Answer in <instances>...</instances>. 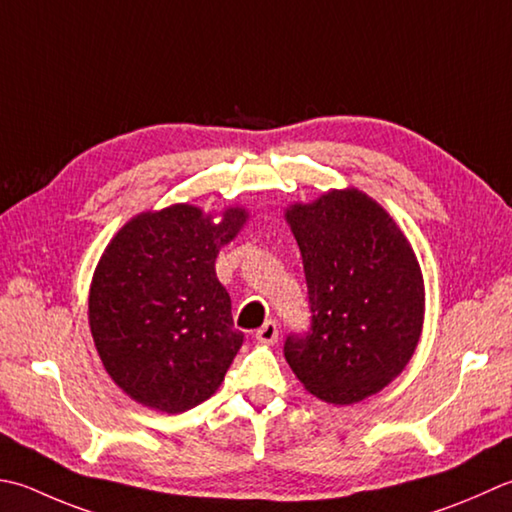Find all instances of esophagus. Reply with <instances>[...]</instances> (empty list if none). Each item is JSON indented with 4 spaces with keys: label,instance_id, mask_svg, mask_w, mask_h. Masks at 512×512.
Masks as SVG:
<instances>
[{
    "label": "esophagus",
    "instance_id": "esophagus-1",
    "mask_svg": "<svg viewBox=\"0 0 512 512\" xmlns=\"http://www.w3.org/2000/svg\"><path fill=\"white\" fill-rule=\"evenodd\" d=\"M255 337H257V342H259V344H266V346H270V344H275V342H277V337H279V328H277V324L273 322V319H268V322H264V326H262V328H257Z\"/></svg>",
    "mask_w": 512,
    "mask_h": 512
}]
</instances>
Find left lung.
Here are the masks:
<instances>
[{"label":"left lung","mask_w":512,"mask_h":512,"mask_svg":"<svg viewBox=\"0 0 512 512\" xmlns=\"http://www.w3.org/2000/svg\"><path fill=\"white\" fill-rule=\"evenodd\" d=\"M284 217L302 253L313 324L284 355L310 395L348 406L386 388L424 328V275L388 210L359 188H330Z\"/></svg>","instance_id":"left-lung-1"}]
</instances>
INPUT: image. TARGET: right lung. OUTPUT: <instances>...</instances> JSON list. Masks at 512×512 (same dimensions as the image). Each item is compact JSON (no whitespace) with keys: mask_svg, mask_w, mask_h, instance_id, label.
Here are the masks:
<instances>
[{"mask_svg":"<svg viewBox=\"0 0 512 512\" xmlns=\"http://www.w3.org/2000/svg\"><path fill=\"white\" fill-rule=\"evenodd\" d=\"M248 210H146L117 230L88 290L90 335L110 379L137 404L177 415L222 386L242 348L215 259Z\"/></svg>","mask_w":512,"mask_h":512,"instance_id":"obj_1","label":"right lung"}]
</instances>
